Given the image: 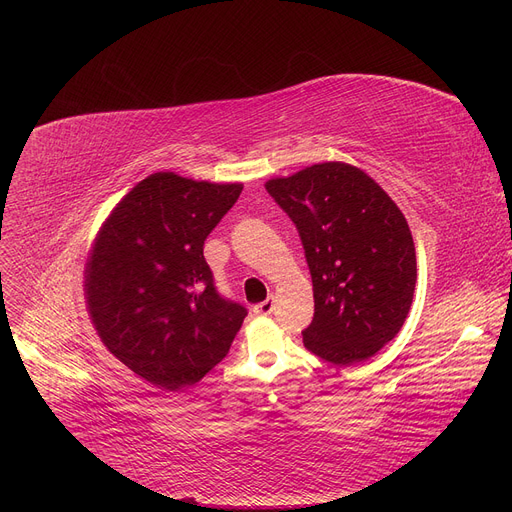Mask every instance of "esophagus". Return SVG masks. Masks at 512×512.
<instances>
[{"mask_svg":"<svg viewBox=\"0 0 512 512\" xmlns=\"http://www.w3.org/2000/svg\"><path fill=\"white\" fill-rule=\"evenodd\" d=\"M273 310H275V297H273V295H268V297L264 299V302H260V304L254 306V312H256L258 316H268Z\"/></svg>","mask_w":512,"mask_h":512,"instance_id":"obj_1","label":"esophagus"}]
</instances>
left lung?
Instances as JSON below:
<instances>
[{"label": "left lung", "mask_w": 512, "mask_h": 512, "mask_svg": "<svg viewBox=\"0 0 512 512\" xmlns=\"http://www.w3.org/2000/svg\"><path fill=\"white\" fill-rule=\"evenodd\" d=\"M295 223L314 285L304 345L335 366L376 355L397 337L417 281L405 215L374 179L328 161L264 184Z\"/></svg>", "instance_id": "left-lung-1"}]
</instances>
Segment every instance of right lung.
Listing matches in <instances>:
<instances>
[{
    "instance_id": "right-lung-1",
    "label": "right lung",
    "mask_w": 512,
    "mask_h": 512,
    "mask_svg": "<svg viewBox=\"0 0 512 512\" xmlns=\"http://www.w3.org/2000/svg\"><path fill=\"white\" fill-rule=\"evenodd\" d=\"M244 184L159 171L138 182L101 225L84 297L103 345L146 382L192 386L227 355L246 308L221 297L204 239Z\"/></svg>"
}]
</instances>
